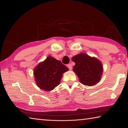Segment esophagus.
<instances>
[{
    "label": "esophagus",
    "instance_id": "34e87169",
    "mask_svg": "<svg viewBox=\"0 0 128 128\" xmlns=\"http://www.w3.org/2000/svg\"><path fill=\"white\" fill-rule=\"evenodd\" d=\"M67 67H68V68H69V70H71L72 68V65H71V64H68L67 65Z\"/></svg>",
    "mask_w": 128,
    "mask_h": 128
}]
</instances>
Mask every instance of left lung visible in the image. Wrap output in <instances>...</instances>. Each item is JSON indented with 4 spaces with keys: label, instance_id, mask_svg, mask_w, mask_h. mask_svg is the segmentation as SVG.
<instances>
[{
    "label": "left lung",
    "instance_id": "1",
    "mask_svg": "<svg viewBox=\"0 0 128 128\" xmlns=\"http://www.w3.org/2000/svg\"><path fill=\"white\" fill-rule=\"evenodd\" d=\"M72 60L75 63L73 71L81 84L92 86L100 81L102 74V66L98 59L81 53L72 57Z\"/></svg>",
    "mask_w": 128,
    "mask_h": 128
}]
</instances>
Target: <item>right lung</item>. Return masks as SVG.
Instances as JSON below:
<instances>
[{
  "label": "right lung",
  "instance_id": "add662e5",
  "mask_svg": "<svg viewBox=\"0 0 128 128\" xmlns=\"http://www.w3.org/2000/svg\"><path fill=\"white\" fill-rule=\"evenodd\" d=\"M68 70L60 61L50 56L36 66L34 75L37 86L46 91L54 90L59 85L64 72Z\"/></svg>",
  "mask_w": 128,
  "mask_h": 128
}]
</instances>
